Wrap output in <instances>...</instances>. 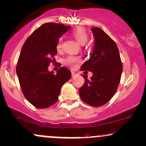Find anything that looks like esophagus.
Listing matches in <instances>:
<instances>
[{
    "mask_svg": "<svg viewBox=\"0 0 146 146\" xmlns=\"http://www.w3.org/2000/svg\"><path fill=\"white\" fill-rule=\"evenodd\" d=\"M71 74H72V76L74 77L78 75V73H77L76 71H75V70H71Z\"/></svg>",
    "mask_w": 146,
    "mask_h": 146,
    "instance_id": "esophagus-1",
    "label": "esophagus"
}]
</instances>
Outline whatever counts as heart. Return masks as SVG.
I'll use <instances>...</instances> for the list:
<instances>
[{"mask_svg":"<svg viewBox=\"0 0 146 146\" xmlns=\"http://www.w3.org/2000/svg\"><path fill=\"white\" fill-rule=\"evenodd\" d=\"M73 36L76 38L78 43L80 44H84L86 41H87V33L86 30L82 27H78L75 28L72 32ZM60 45H59L58 47H60ZM80 61V57L78 56L74 55H68L65 59L64 62L66 65L69 66L70 67H74L78 62Z\"/></svg>","mask_w":146,"mask_h":146,"instance_id":"1","label":"heart"}]
</instances>
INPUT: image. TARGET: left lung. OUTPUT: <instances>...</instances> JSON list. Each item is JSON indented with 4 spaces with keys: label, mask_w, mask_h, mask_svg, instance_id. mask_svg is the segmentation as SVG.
I'll list each match as a JSON object with an SVG mask.
<instances>
[{
    "label": "left lung",
    "mask_w": 146,
    "mask_h": 146,
    "mask_svg": "<svg viewBox=\"0 0 146 146\" xmlns=\"http://www.w3.org/2000/svg\"><path fill=\"white\" fill-rule=\"evenodd\" d=\"M91 31L95 40L94 50L90 58L82 65L81 70L90 71L93 76L90 80L83 76L85 82L79 89V94L86 103L100 107L106 104L117 90L123 65L117 46L110 36L97 27L91 28Z\"/></svg>",
    "instance_id": "obj_1"
}]
</instances>
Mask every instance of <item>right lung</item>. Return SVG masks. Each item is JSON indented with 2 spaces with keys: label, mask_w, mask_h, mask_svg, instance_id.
<instances>
[{
  "label": "right lung",
  "mask_w": 146,
  "mask_h": 146,
  "mask_svg": "<svg viewBox=\"0 0 146 146\" xmlns=\"http://www.w3.org/2000/svg\"><path fill=\"white\" fill-rule=\"evenodd\" d=\"M70 26L46 23L35 30L24 43L17 65V74L24 96L33 105L47 108L58 100L61 87L71 78L61 68L54 74L48 68L57 55L59 39Z\"/></svg>",
  "instance_id": "obj_1"
}]
</instances>
